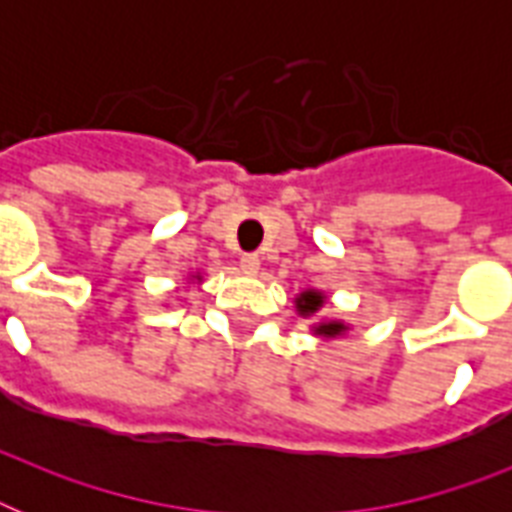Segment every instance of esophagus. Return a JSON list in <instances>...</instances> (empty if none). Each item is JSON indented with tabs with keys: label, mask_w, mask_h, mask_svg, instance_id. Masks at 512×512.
I'll list each match as a JSON object with an SVG mask.
<instances>
[{
	"label": "esophagus",
	"mask_w": 512,
	"mask_h": 512,
	"mask_svg": "<svg viewBox=\"0 0 512 512\" xmlns=\"http://www.w3.org/2000/svg\"><path fill=\"white\" fill-rule=\"evenodd\" d=\"M239 265H241V273H247V276H255V273L260 271V257H257V255H241Z\"/></svg>",
	"instance_id": "esophagus-1"
}]
</instances>
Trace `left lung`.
I'll list each match as a JSON object with an SVG mask.
<instances>
[{
    "label": "left lung",
    "instance_id": "1",
    "mask_svg": "<svg viewBox=\"0 0 512 512\" xmlns=\"http://www.w3.org/2000/svg\"><path fill=\"white\" fill-rule=\"evenodd\" d=\"M321 305H324V297H321V292H303V295L297 297V311L303 313V316H313V313L319 311ZM345 324H340V321H324V324H319V327H313V332L316 335H324V337H337L345 332Z\"/></svg>",
    "mask_w": 512,
    "mask_h": 512
}]
</instances>
